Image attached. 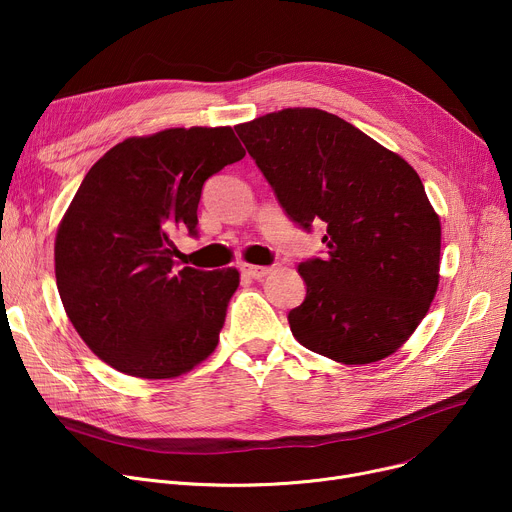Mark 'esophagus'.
I'll list each match as a JSON object with an SVG mask.
<instances>
[{
	"label": "esophagus",
	"mask_w": 512,
	"mask_h": 512,
	"mask_svg": "<svg viewBox=\"0 0 512 512\" xmlns=\"http://www.w3.org/2000/svg\"><path fill=\"white\" fill-rule=\"evenodd\" d=\"M240 270H242V274L253 278V280H261L263 276H267V274L272 272L270 267H263V265H242Z\"/></svg>",
	"instance_id": "34e87169"
}]
</instances>
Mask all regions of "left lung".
Here are the masks:
<instances>
[{
	"label": "left lung",
	"instance_id": "left-lung-1",
	"mask_svg": "<svg viewBox=\"0 0 512 512\" xmlns=\"http://www.w3.org/2000/svg\"><path fill=\"white\" fill-rule=\"evenodd\" d=\"M288 218L324 222L328 255L299 274L292 336L344 365H367L409 340L440 280V218L417 172L346 120L288 107L234 126Z\"/></svg>",
	"mask_w": 512,
	"mask_h": 512
}]
</instances>
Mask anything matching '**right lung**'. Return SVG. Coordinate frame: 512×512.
Masks as SVG:
<instances>
[{"instance_id":"obj_1","label":"right lung","mask_w":512,"mask_h":512,"mask_svg":"<svg viewBox=\"0 0 512 512\" xmlns=\"http://www.w3.org/2000/svg\"><path fill=\"white\" fill-rule=\"evenodd\" d=\"M242 157L230 126L168 128L118 143L87 172L56 234V280L101 361L166 380L215 351L238 272H176L172 236H197L205 180Z\"/></svg>"}]
</instances>
